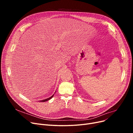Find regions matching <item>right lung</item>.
I'll return each mask as SVG.
<instances>
[{
    "label": "right lung",
    "mask_w": 133,
    "mask_h": 133,
    "mask_svg": "<svg viewBox=\"0 0 133 133\" xmlns=\"http://www.w3.org/2000/svg\"><path fill=\"white\" fill-rule=\"evenodd\" d=\"M53 96H54V94H53L52 96H51V97H48V98L46 99H44V100H41V101H40V102H45V101H48V100H50L51 99H52Z\"/></svg>",
    "instance_id": "1"
}]
</instances>
